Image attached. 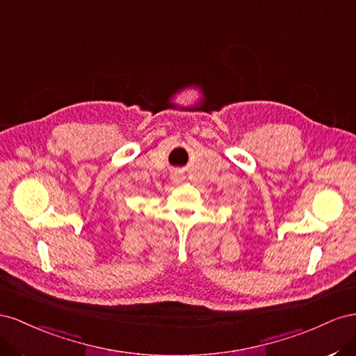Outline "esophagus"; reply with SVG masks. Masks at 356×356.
Segmentation results:
<instances>
[{"label":"esophagus","instance_id":"esophagus-1","mask_svg":"<svg viewBox=\"0 0 356 356\" xmlns=\"http://www.w3.org/2000/svg\"><path fill=\"white\" fill-rule=\"evenodd\" d=\"M171 177H172V180H175V181H180L181 180V176L177 175V172H175V175H172Z\"/></svg>","mask_w":356,"mask_h":356}]
</instances>
